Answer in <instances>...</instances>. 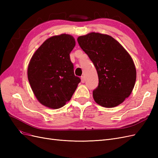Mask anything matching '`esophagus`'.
I'll list each match as a JSON object with an SVG mask.
<instances>
[{"label": "esophagus", "instance_id": "1", "mask_svg": "<svg viewBox=\"0 0 158 158\" xmlns=\"http://www.w3.org/2000/svg\"><path fill=\"white\" fill-rule=\"evenodd\" d=\"M81 82H82V83H84L85 82L84 76H82V77H81Z\"/></svg>", "mask_w": 158, "mask_h": 158}]
</instances>
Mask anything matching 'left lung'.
Wrapping results in <instances>:
<instances>
[{"mask_svg": "<svg viewBox=\"0 0 158 158\" xmlns=\"http://www.w3.org/2000/svg\"><path fill=\"white\" fill-rule=\"evenodd\" d=\"M77 41L97 70L99 84L93 91L95 102L107 108L122 103L131 95L136 78L131 55L106 34L92 32L78 37Z\"/></svg>", "mask_w": 158, "mask_h": 158, "instance_id": "left-lung-1", "label": "left lung"}]
</instances>
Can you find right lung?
Returning a JSON list of instances; mask_svg holds the SVG:
<instances>
[{"mask_svg": "<svg viewBox=\"0 0 158 158\" xmlns=\"http://www.w3.org/2000/svg\"><path fill=\"white\" fill-rule=\"evenodd\" d=\"M75 45L70 35L52 36L37 49L30 61L27 78L31 88L38 101L47 107H63L80 82L70 59Z\"/></svg>", "mask_w": 158, "mask_h": 158, "instance_id": "right-lung-1", "label": "right lung"}]
</instances>
